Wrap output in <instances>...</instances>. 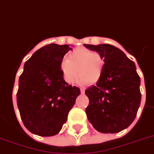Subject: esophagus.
Listing matches in <instances>:
<instances>
[{
	"label": "esophagus",
	"mask_w": 154,
	"mask_h": 154,
	"mask_svg": "<svg viewBox=\"0 0 154 154\" xmlns=\"http://www.w3.org/2000/svg\"><path fill=\"white\" fill-rule=\"evenodd\" d=\"M80 91H81V93H85V89H84V88H81V89H80Z\"/></svg>",
	"instance_id": "1"
}]
</instances>
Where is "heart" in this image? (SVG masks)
<instances>
[{"label":"heart","instance_id":"obj_1","mask_svg":"<svg viewBox=\"0 0 154 154\" xmlns=\"http://www.w3.org/2000/svg\"><path fill=\"white\" fill-rule=\"evenodd\" d=\"M68 58L62 59L60 62L61 74L66 82L73 83L79 73L82 83H96L101 78L104 61L99 53L80 47L71 52Z\"/></svg>","mask_w":154,"mask_h":154}]
</instances>
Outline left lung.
Masks as SVG:
<instances>
[{
    "label": "left lung",
    "mask_w": 154,
    "mask_h": 154,
    "mask_svg": "<svg viewBox=\"0 0 154 154\" xmlns=\"http://www.w3.org/2000/svg\"><path fill=\"white\" fill-rule=\"evenodd\" d=\"M84 46L99 53L104 61L101 78L85 91L90 100L86 109L88 120L102 133L121 132L132 124L141 102L136 64L110 44Z\"/></svg>",
    "instance_id": "8db88e82"
}]
</instances>
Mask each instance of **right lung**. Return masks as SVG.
<instances>
[{"label":"right lung","instance_id":"1","mask_svg":"<svg viewBox=\"0 0 154 154\" xmlns=\"http://www.w3.org/2000/svg\"><path fill=\"white\" fill-rule=\"evenodd\" d=\"M69 45L48 44L24 64L18 80L17 104L25 127L40 136L59 133L80 94L79 88L63 79L60 62Z\"/></svg>","mask_w":154,"mask_h":154}]
</instances>
